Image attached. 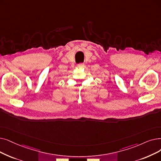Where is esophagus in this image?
<instances>
[{
	"instance_id": "34e87169",
	"label": "esophagus",
	"mask_w": 161,
	"mask_h": 161,
	"mask_svg": "<svg viewBox=\"0 0 161 161\" xmlns=\"http://www.w3.org/2000/svg\"><path fill=\"white\" fill-rule=\"evenodd\" d=\"M84 66H85V65H84V64H82V63L78 64V67H79V68H83V67Z\"/></svg>"
}]
</instances>
